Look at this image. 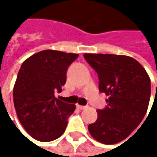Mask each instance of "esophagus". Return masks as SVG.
Instances as JSON below:
<instances>
[{
	"label": "esophagus",
	"instance_id": "34e87169",
	"mask_svg": "<svg viewBox=\"0 0 157 157\" xmlns=\"http://www.w3.org/2000/svg\"><path fill=\"white\" fill-rule=\"evenodd\" d=\"M87 106H84V105H77V108L80 110H83V109H85Z\"/></svg>",
	"mask_w": 157,
	"mask_h": 157
}]
</instances>
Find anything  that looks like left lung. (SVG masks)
I'll return each mask as SVG.
<instances>
[{"label":"left lung","mask_w":157,"mask_h":157,"mask_svg":"<svg viewBox=\"0 0 157 157\" xmlns=\"http://www.w3.org/2000/svg\"><path fill=\"white\" fill-rule=\"evenodd\" d=\"M83 57L98 75L99 91L108 96L107 105L97 110V120L88 125L89 133L105 144L123 141L146 113L150 78L141 64L129 56L84 53Z\"/></svg>","instance_id":"1"}]
</instances>
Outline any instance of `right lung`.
I'll return each instance as SVG.
<instances>
[{
	"instance_id": "right-lung-1",
	"label": "right lung",
	"mask_w": 157,
	"mask_h": 157,
	"mask_svg": "<svg viewBox=\"0 0 157 157\" xmlns=\"http://www.w3.org/2000/svg\"><path fill=\"white\" fill-rule=\"evenodd\" d=\"M78 56L44 50L22 63L13 88V102L21 124L34 139L50 142L64 133L75 105L57 99L54 93L62 92L68 67Z\"/></svg>"
}]
</instances>
